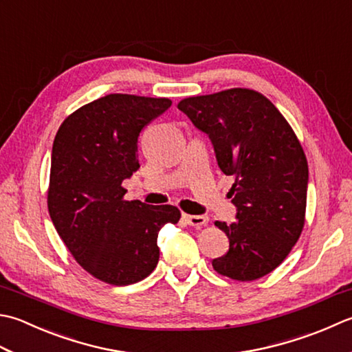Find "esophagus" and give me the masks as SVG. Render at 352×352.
Returning <instances> with one entry per match:
<instances>
[{"instance_id":"esophagus-1","label":"esophagus","mask_w":352,"mask_h":352,"mask_svg":"<svg viewBox=\"0 0 352 352\" xmlns=\"http://www.w3.org/2000/svg\"><path fill=\"white\" fill-rule=\"evenodd\" d=\"M183 219L189 226H194V227H201V226H206L209 223V218L206 215H186L184 213Z\"/></svg>"}]
</instances>
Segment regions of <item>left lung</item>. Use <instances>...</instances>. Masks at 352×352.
I'll use <instances>...</instances> for the list:
<instances>
[{
    "instance_id": "8db88e82",
    "label": "left lung",
    "mask_w": 352,
    "mask_h": 352,
    "mask_svg": "<svg viewBox=\"0 0 352 352\" xmlns=\"http://www.w3.org/2000/svg\"><path fill=\"white\" fill-rule=\"evenodd\" d=\"M178 109L209 137L217 163L232 175L235 221L215 226L229 252L212 261L223 276L254 280L273 272L298 243L305 219L308 164L298 137L273 103L232 88L188 98Z\"/></svg>"
}]
</instances>
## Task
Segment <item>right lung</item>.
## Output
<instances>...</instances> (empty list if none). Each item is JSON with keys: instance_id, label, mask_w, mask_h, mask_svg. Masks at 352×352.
<instances>
[{"instance_id": "right-lung-1", "label": "right lung", "mask_w": 352, "mask_h": 352, "mask_svg": "<svg viewBox=\"0 0 352 352\" xmlns=\"http://www.w3.org/2000/svg\"><path fill=\"white\" fill-rule=\"evenodd\" d=\"M169 99L108 94L68 116L52 149L48 212L67 249L85 270L113 285L153 273L158 232L175 224L174 206L125 201L122 183L140 168V131Z\"/></svg>"}]
</instances>
